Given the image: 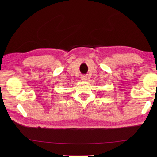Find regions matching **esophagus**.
Here are the masks:
<instances>
[{
    "label": "esophagus",
    "mask_w": 157,
    "mask_h": 157,
    "mask_svg": "<svg viewBox=\"0 0 157 157\" xmlns=\"http://www.w3.org/2000/svg\"><path fill=\"white\" fill-rule=\"evenodd\" d=\"M81 79L83 81H86L87 80V77H86V75H82L81 77Z\"/></svg>",
    "instance_id": "1"
}]
</instances>
